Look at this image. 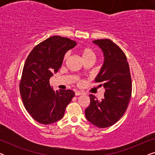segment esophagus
Listing matches in <instances>:
<instances>
[{
    "mask_svg": "<svg viewBox=\"0 0 155 155\" xmlns=\"http://www.w3.org/2000/svg\"><path fill=\"white\" fill-rule=\"evenodd\" d=\"M84 94L83 92H80V91H76L75 92V96H80V95Z\"/></svg>",
    "mask_w": 155,
    "mask_h": 155,
    "instance_id": "1",
    "label": "esophagus"
}]
</instances>
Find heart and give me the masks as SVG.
Returning <instances> with one entry per match:
<instances>
[{"label":"heart","mask_w":155,"mask_h":155,"mask_svg":"<svg viewBox=\"0 0 155 155\" xmlns=\"http://www.w3.org/2000/svg\"><path fill=\"white\" fill-rule=\"evenodd\" d=\"M79 53L81 55L82 59L84 61H86L90 59H94L95 54L94 51L90 47H82L79 49ZM68 57V54H66L63 57V61H65ZM82 83V80H79L78 81V84H81Z\"/></svg>","instance_id":"heart-1"}]
</instances>
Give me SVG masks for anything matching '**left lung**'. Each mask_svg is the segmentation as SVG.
Wrapping results in <instances>:
<instances>
[{
	"mask_svg": "<svg viewBox=\"0 0 155 155\" xmlns=\"http://www.w3.org/2000/svg\"><path fill=\"white\" fill-rule=\"evenodd\" d=\"M102 50L104 62L95 82L105 89L104 98L99 101L90 94V104L85 109L86 118L98 128H107L124 116L132 93L130 68L124 52L110 39L93 41Z\"/></svg>",
	"mask_w": 155,
	"mask_h": 155,
	"instance_id": "left-lung-1",
	"label": "left lung"
}]
</instances>
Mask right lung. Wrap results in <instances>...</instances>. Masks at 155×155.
<instances>
[{
  "instance_id": "1",
  "label": "right lung",
  "mask_w": 155,
  "mask_h": 155,
  "mask_svg": "<svg viewBox=\"0 0 155 155\" xmlns=\"http://www.w3.org/2000/svg\"><path fill=\"white\" fill-rule=\"evenodd\" d=\"M76 44L68 38L53 36L36 46L27 56L20 92L25 109L39 124L48 125L61 119L75 96L71 90L55 92L49 80L61 68L65 53Z\"/></svg>"
}]
</instances>
